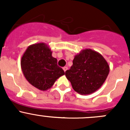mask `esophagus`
I'll return each mask as SVG.
<instances>
[{"mask_svg":"<svg viewBox=\"0 0 130 130\" xmlns=\"http://www.w3.org/2000/svg\"><path fill=\"white\" fill-rule=\"evenodd\" d=\"M63 70H64V72H66V71L68 70V67H66V66H64V67H63Z\"/></svg>","mask_w":130,"mask_h":130,"instance_id":"1","label":"esophagus"}]
</instances>
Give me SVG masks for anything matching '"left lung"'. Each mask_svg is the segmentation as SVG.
<instances>
[{"label":"left lung","mask_w":130,"mask_h":130,"mask_svg":"<svg viewBox=\"0 0 130 130\" xmlns=\"http://www.w3.org/2000/svg\"><path fill=\"white\" fill-rule=\"evenodd\" d=\"M109 73V66L104 57L94 50L86 49L75 55L73 65L65 75L73 90L86 95L99 89Z\"/></svg>","instance_id":"left-lung-1"}]
</instances>
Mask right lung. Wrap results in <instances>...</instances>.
<instances>
[{
    "mask_svg": "<svg viewBox=\"0 0 130 130\" xmlns=\"http://www.w3.org/2000/svg\"><path fill=\"white\" fill-rule=\"evenodd\" d=\"M22 72L26 80L40 90L51 88L57 79L64 75L57 65V59L52 57L47 45L38 43L28 47L21 60Z\"/></svg>",
    "mask_w": 130,
    "mask_h": 130,
    "instance_id": "obj_1",
    "label": "right lung"
}]
</instances>
